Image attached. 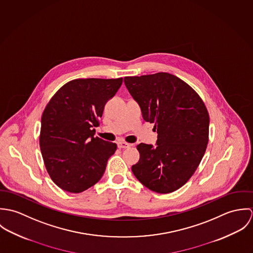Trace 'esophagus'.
Masks as SVG:
<instances>
[{"mask_svg": "<svg viewBox=\"0 0 253 253\" xmlns=\"http://www.w3.org/2000/svg\"><path fill=\"white\" fill-rule=\"evenodd\" d=\"M117 145H118V148H120V149H126V148L130 147V144H128L125 141H118Z\"/></svg>", "mask_w": 253, "mask_h": 253, "instance_id": "esophagus-1", "label": "esophagus"}]
</instances>
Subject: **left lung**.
Masks as SVG:
<instances>
[{
	"label": "left lung",
	"instance_id": "8db88e82",
	"mask_svg": "<svg viewBox=\"0 0 253 253\" xmlns=\"http://www.w3.org/2000/svg\"><path fill=\"white\" fill-rule=\"evenodd\" d=\"M125 84L158 133L156 146L137 145L140 159L131 170L154 192H174L191 178L205 155L207 107L188 84L169 73L125 77Z\"/></svg>",
	"mask_w": 253,
	"mask_h": 253
}]
</instances>
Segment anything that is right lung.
I'll return each mask as SVG.
<instances>
[{
  "instance_id": "obj_1",
  "label": "right lung",
  "mask_w": 253,
  "mask_h": 253,
  "mask_svg": "<svg viewBox=\"0 0 253 253\" xmlns=\"http://www.w3.org/2000/svg\"><path fill=\"white\" fill-rule=\"evenodd\" d=\"M119 79H77L65 84L42 116L40 148L45 169L62 190L81 193L101 179L117 144L94 137Z\"/></svg>"
}]
</instances>
